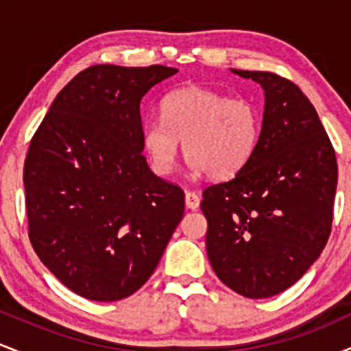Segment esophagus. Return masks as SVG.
<instances>
[{"label":"esophagus","mask_w":351,"mask_h":351,"mask_svg":"<svg viewBox=\"0 0 351 351\" xmlns=\"http://www.w3.org/2000/svg\"><path fill=\"white\" fill-rule=\"evenodd\" d=\"M184 203H186L188 209H196L199 206V196L195 191H186L184 195Z\"/></svg>","instance_id":"obj_1"}]
</instances>
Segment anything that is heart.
<instances>
[{
    "label": "heart",
    "mask_w": 351,
    "mask_h": 351,
    "mask_svg": "<svg viewBox=\"0 0 351 351\" xmlns=\"http://www.w3.org/2000/svg\"><path fill=\"white\" fill-rule=\"evenodd\" d=\"M259 134V112L247 99L191 86L163 100L162 120L145 122L142 143L156 175L167 176L173 171L183 140L189 170L224 180L251 160Z\"/></svg>",
    "instance_id": "1"
}]
</instances>
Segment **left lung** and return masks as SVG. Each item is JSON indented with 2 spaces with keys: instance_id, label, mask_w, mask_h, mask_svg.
I'll return each mask as SVG.
<instances>
[{
  "instance_id": "left-lung-1",
  "label": "left lung",
  "mask_w": 351,
  "mask_h": 351,
  "mask_svg": "<svg viewBox=\"0 0 351 351\" xmlns=\"http://www.w3.org/2000/svg\"><path fill=\"white\" fill-rule=\"evenodd\" d=\"M231 72L263 87L264 115L243 170L203 191L206 251L229 289L267 299L295 284L324 251L338 167L315 107L295 84L272 72Z\"/></svg>"
}]
</instances>
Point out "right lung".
Instances as JSON below:
<instances>
[{"instance_id":"add662e5","label":"right lung","mask_w":351,"mask_h":351,"mask_svg":"<svg viewBox=\"0 0 351 351\" xmlns=\"http://www.w3.org/2000/svg\"><path fill=\"white\" fill-rule=\"evenodd\" d=\"M167 66L97 64L59 92L24 162L29 239L80 297L125 299L150 279L184 213V193L143 156L140 102Z\"/></svg>"}]
</instances>
